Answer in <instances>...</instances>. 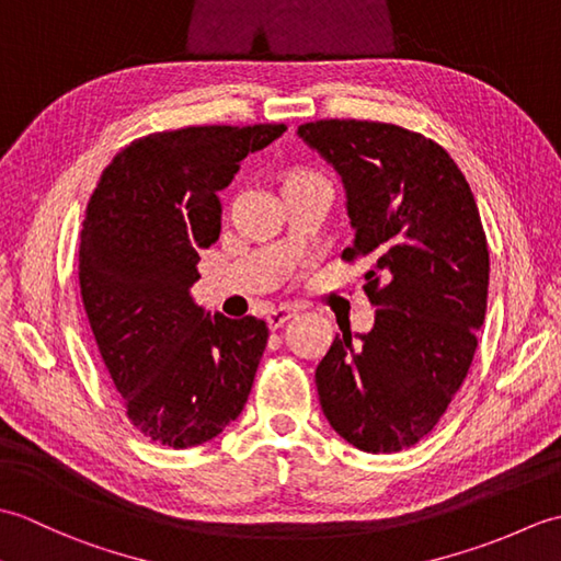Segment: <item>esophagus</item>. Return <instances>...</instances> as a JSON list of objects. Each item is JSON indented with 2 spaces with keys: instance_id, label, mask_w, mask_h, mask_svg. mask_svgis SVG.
<instances>
[{
  "instance_id": "34e87169",
  "label": "esophagus",
  "mask_w": 561,
  "mask_h": 561,
  "mask_svg": "<svg viewBox=\"0 0 561 561\" xmlns=\"http://www.w3.org/2000/svg\"><path fill=\"white\" fill-rule=\"evenodd\" d=\"M296 313H299V308L289 306V304H284L279 308H272V311L267 313V325L272 330H277V328H282L284 323H287V320H291Z\"/></svg>"
}]
</instances>
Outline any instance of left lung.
<instances>
[{
  "label": "left lung",
  "mask_w": 561,
  "mask_h": 561,
  "mask_svg": "<svg viewBox=\"0 0 561 561\" xmlns=\"http://www.w3.org/2000/svg\"><path fill=\"white\" fill-rule=\"evenodd\" d=\"M299 135L347 187L354 243L368 257L364 291L376 323L342 332L316 368L330 426L366 453L422 440L460 390L478 350L490 291V248L478 202L448 151L412 129L316 121Z\"/></svg>",
  "instance_id": "1"
}]
</instances>
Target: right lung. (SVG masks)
Returning <instances> with one entry per match:
<instances>
[{
    "label": "right lung",
    "mask_w": 561,
    "mask_h": 561,
    "mask_svg": "<svg viewBox=\"0 0 561 561\" xmlns=\"http://www.w3.org/2000/svg\"><path fill=\"white\" fill-rule=\"evenodd\" d=\"M287 125H199L129 141L83 217L79 287L129 424L169 448L229 426L253 388L270 330L195 306L199 250L219 241L217 193Z\"/></svg>",
    "instance_id": "1"
}]
</instances>
